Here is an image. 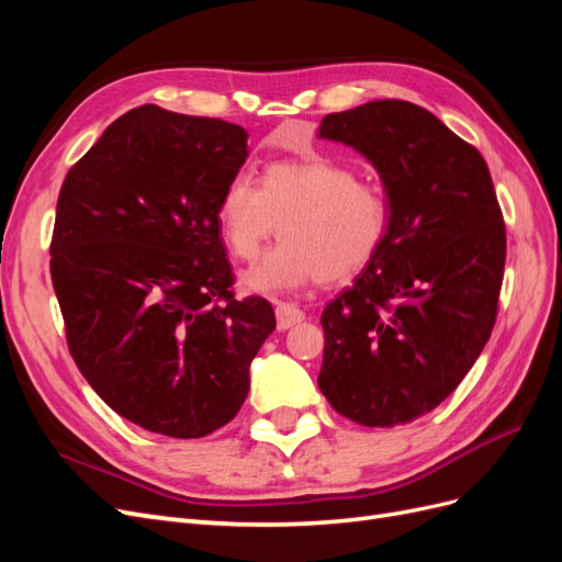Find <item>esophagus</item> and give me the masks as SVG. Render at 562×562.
I'll return each mask as SVG.
<instances>
[{
	"label": "esophagus",
	"mask_w": 562,
	"mask_h": 562,
	"mask_svg": "<svg viewBox=\"0 0 562 562\" xmlns=\"http://www.w3.org/2000/svg\"><path fill=\"white\" fill-rule=\"evenodd\" d=\"M300 321H304V312L297 307V304H288V302L277 304V326H279V330L293 328L295 323H300Z\"/></svg>",
	"instance_id": "obj_1"
}]
</instances>
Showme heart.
Masks as SVG:
<instances>
[{"label":"heart","instance_id":"heart-1","mask_svg":"<svg viewBox=\"0 0 562 562\" xmlns=\"http://www.w3.org/2000/svg\"><path fill=\"white\" fill-rule=\"evenodd\" d=\"M215 220L227 248L252 260L281 220V241L244 271L250 293L283 295L318 279L342 281L378 258L391 227L389 201L349 166L314 157L269 164L260 184L234 176Z\"/></svg>","mask_w":562,"mask_h":562}]
</instances>
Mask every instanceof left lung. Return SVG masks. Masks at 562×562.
Returning <instances> with one entry per match:
<instances>
[{
  "mask_svg": "<svg viewBox=\"0 0 562 562\" xmlns=\"http://www.w3.org/2000/svg\"><path fill=\"white\" fill-rule=\"evenodd\" d=\"M382 178L391 227L353 285L321 314L318 389L363 427L431 413L464 380L499 310L506 229L481 151L407 100L323 116Z\"/></svg>",
  "mask_w": 562,
  "mask_h": 562,
  "instance_id": "obj_1",
  "label": "left lung"
}]
</instances>
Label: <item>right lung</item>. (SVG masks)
<instances>
[{
    "instance_id": "obj_1",
    "label": "right lung",
    "mask_w": 562,
    "mask_h": 562,
    "mask_svg": "<svg viewBox=\"0 0 562 562\" xmlns=\"http://www.w3.org/2000/svg\"><path fill=\"white\" fill-rule=\"evenodd\" d=\"M248 133L143 105L112 122L65 176L50 279L67 347L116 415L171 438L225 427L274 333L265 297L236 300L215 220Z\"/></svg>"
}]
</instances>
